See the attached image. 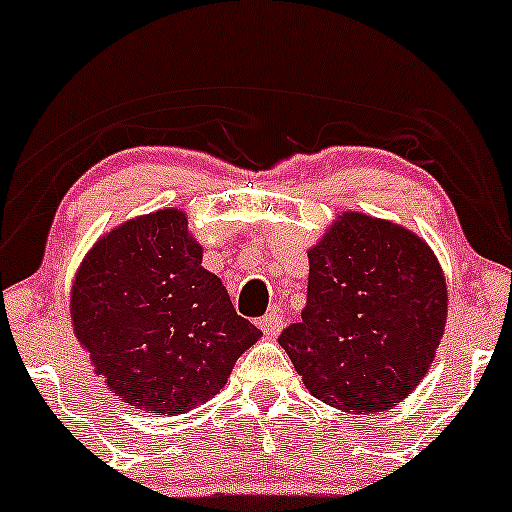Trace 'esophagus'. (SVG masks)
<instances>
[{"label": "esophagus", "mask_w": 512, "mask_h": 512, "mask_svg": "<svg viewBox=\"0 0 512 512\" xmlns=\"http://www.w3.org/2000/svg\"><path fill=\"white\" fill-rule=\"evenodd\" d=\"M260 328L267 335H278L283 328V314L278 309H271V312H267L260 319Z\"/></svg>", "instance_id": "34e87169"}]
</instances>
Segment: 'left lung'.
<instances>
[{
    "instance_id": "8db88e82",
    "label": "left lung",
    "mask_w": 512,
    "mask_h": 512,
    "mask_svg": "<svg viewBox=\"0 0 512 512\" xmlns=\"http://www.w3.org/2000/svg\"><path fill=\"white\" fill-rule=\"evenodd\" d=\"M446 323L437 257L392 222L345 212L309 250L302 321L278 335L316 399L385 411L409 397L435 359Z\"/></svg>"
}]
</instances>
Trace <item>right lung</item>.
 I'll use <instances>...</instances> for the list:
<instances>
[{
  "label": "right lung",
  "instance_id": "right-lung-1",
  "mask_svg": "<svg viewBox=\"0 0 512 512\" xmlns=\"http://www.w3.org/2000/svg\"><path fill=\"white\" fill-rule=\"evenodd\" d=\"M184 212L129 219L77 271L70 316L108 390L148 413H186L222 390L262 331L236 314Z\"/></svg>",
  "mask_w": 512,
  "mask_h": 512
}]
</instances>
